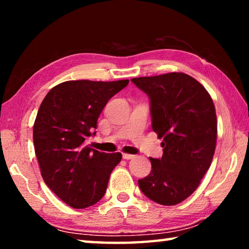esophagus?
<instances>
[{
    "label": "esophagus",
    "instance_id": "34e87169",
    "mask_svg": "<svg viewBox=\"0 0 249 249\" xmlns=\"http://www.w3.org/2000/svg\"><path fill=\"white\" fill-rule=\"evenodd\" d=\"M123 158L126 159V160L133 159V158H135V155H132V154H123Z\"/></svg>",
    "mask_w": 249,
    "mask_h": 249
}]
</instances>
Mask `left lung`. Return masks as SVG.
<instances>
[{
    "instance_id": "obj_1",
    "label": "left lung",
    "mask_w": 249,
    "mask_h": 249,
    "mask_svg": "<svg viewBox=\"0 0 249 249\" xmlns=\"http://www.w3.org/2000/svg\"><path fill=\"white\" fill-rule=\"evenodd\" d=\"M150 99L153 129L163 155L150 158V174L138 180L142 192L161 205H176L196 190L215 151L217 120L202 84L182 72L134 78Z\"/></svg>"
}]
</instances>
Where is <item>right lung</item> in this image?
Masks as SVG:
<instances>
[{"mask_svg": "<svg viewBox=\"0 0 249 249\" xmlns=\"http://www.w3.org/2000/svg\"><path fill=\"white\" fill-rule=\"evenodd\" d=\"M128 82L71 80L53 87L40 104L33 129L40 174L71 208L86 209L102 199L121 161V153H100L87 146L86 140L108 100Z\"/></svg>", "mask_w": 249, "mask_h": 249, "instance_id": "1", "label": "right lung"}]
</instances>
